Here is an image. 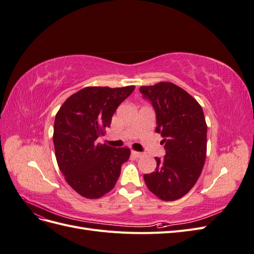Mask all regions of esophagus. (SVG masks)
I'll use <instances>...</instances> for the list:
<instances>
[{
	"label": "esophagus",
	"instance_id": "1",
	"mask_svg": "<svg viewBox=\"0 0 254 254\" xmlns=\"http://www.w3.org/2000/svg\"><path fill=\"white\" fill-rule=\"evenodd\" d=\"M131 155H132L134 158H141V157L143 156V153H142V152H139V151L132 150V151H131Z\"/></svg>",
	"mask_w": 254,
	"mask_h": 254
}]
</instances>
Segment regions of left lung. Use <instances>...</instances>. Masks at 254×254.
<instances>
[{"mask_svg":"<svg viewBox=\"0 0 254 254\" xmlns=\"http://www.w3.org/2000/svg\"><path fill=\"white\" fill-rule=\"evenodd\" d=\"M143 97L156 111V132L163 136L165 156L145 174L151 193L165 201L183 197L195 186L206 155V124L201 106L187 91L172 82L141 87Z\"/></svg>","mask_w":254,"mask_h":254,"instance_id":"8db88e82","label":"left lung"}]
</instances>
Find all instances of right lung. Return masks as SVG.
<instances>
[{
  "label": "right lung",
  "instance_id": "1",
  "mask_svg": "<svg viewBox=\"0 0 254 254\" xmlns=\"http://www.w3.org/2000/svg\"><path fill=\"white\" fill-rule=\"evenodd\" d=\"M133 90L134 86L83 88L68 97L56 114L53 141L59 170L83 197L96 199L111 190L122 164L129 159V148L110 147L96 140Z\"/></svg>",
  "mask_w": 254,
  "mask_h": 254
}]
</instances>
